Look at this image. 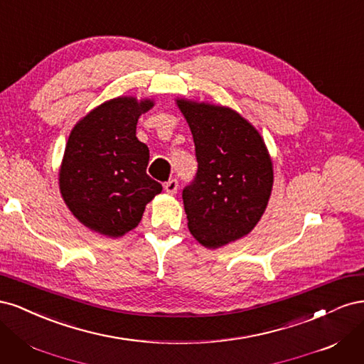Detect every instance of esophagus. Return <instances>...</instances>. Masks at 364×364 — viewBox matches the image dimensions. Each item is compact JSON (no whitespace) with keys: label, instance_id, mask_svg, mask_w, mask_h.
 <instances>
[{"label":"esophagus","instance_id":"esophagus-1","mask_svg":"<svg viewBox=\"0 0 364 364\" xmlns=\"http://www.w3.org/2000/svg\"><path fill=\"white\" fill-rule=\"evenodd\" d=\"M178 181H176V179H171V181H168L167 183H165L164 185V188H165V191H167L168 194H176V193H178Z\"/></svg>","mask_w":364,"mask_h":364}]
</instances>
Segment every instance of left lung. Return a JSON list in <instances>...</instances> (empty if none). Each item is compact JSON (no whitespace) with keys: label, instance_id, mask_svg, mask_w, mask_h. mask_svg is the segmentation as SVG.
<instances>
[{"label":"left lung","instance_id":"1","mask_svg":"<svg viewBox=\"0 0 364 364\" xmlns=\"http://www.w3.org/2000/svg\"><path fill=\"white\" fill-rule=\"evenodd\" d=\"M197 159L194 181L182 199L188 229L209 249L247 235L272 194L273 167L259 132L225 106L178 98Z\"/></svg>","mask_w":364,"mask_h":364}]
</instances>
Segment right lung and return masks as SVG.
<instances>
[{"mask_svg":"<svg viewBox=\"0 0 364 364\" xmlns=\"http://www.w3.org/2000/svg\"><path fill=\"white\" fill-rule=\"evenodd\" d=\"M151 100L112 98L71 130L59 186L73 215L87 229L117 238L138 226L146 205L162 185L146 173L149 147L136 138L141 114Z\"/></svg>","mask_w":364,"mask_h":364,"instance_id":"right-lung-1","label":"right lung"}]
</instances>
